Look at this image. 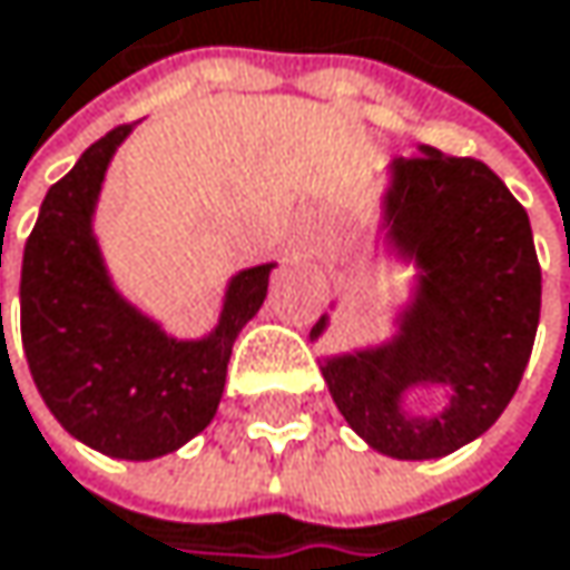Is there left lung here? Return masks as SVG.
<instances>
[{"label":"left lung","mask_w":570,"mask_h":570,"mask_svg":"<svg viewBox=\"0 0 570 570\" xmlns=\"http://www.w3.org/2000/svg\"><path fill=\"white\" fill-rule=\"evenodd\" d=\"M385 222V238L425 272L419 298L392 345L332 358L322 372L372 448L405 461L441 458L498 422L531 358L541 315L531 222L484 161L431 145L395 161ZM322 328L325 318L312 335ZM425 381L448 384L452 405L412 420L397 402Z\"/></svg>","instance_id":"1"}]
</instances>
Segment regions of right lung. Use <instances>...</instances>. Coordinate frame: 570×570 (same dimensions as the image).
<instances>
[{"label":"right lung","mask_w":570,"mask_h":570,"mask_svg":"<svg viewBox=\"0 0 570 570\" xmlns=\"http://www.w3.org/2000/svg\"><path fill=\"white\" fill-rule=\"evenodd\" d=\"M129 132H106L46 191L22 255L19 302L29 372L59 425L102 454L148 461L215 419L232 342L262 308L272 265L232 278L205 342H175L122 302L92 238V208Z\"/></svg>","instance_id":"right-lung-1"}]
</instances>
